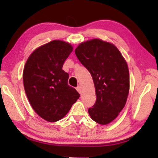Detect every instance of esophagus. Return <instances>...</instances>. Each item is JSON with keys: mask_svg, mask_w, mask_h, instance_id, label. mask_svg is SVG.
I'll return each mask as SVG.
<instances>
[{"mask_svg": "<svg viewBox=\"0 0 158 158\" xmlns=\"http://www.w3.org/2000/svg\"><path fill=\"white\" fill-rule=\"evenodd\" d=\"M76 89L77 90V92H78L80 94H81V93H82V89H81V86H78V87H77L76 88Z\"/></svg>", "mask_w": 158, "mask_h": 158, "instance_id": "1", "label": "esophagus"}]
</instances>
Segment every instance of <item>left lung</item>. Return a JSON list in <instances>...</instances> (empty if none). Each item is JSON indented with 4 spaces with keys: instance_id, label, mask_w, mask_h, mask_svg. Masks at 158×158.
Instances as JSON below:
<instances>
[{
    "instance_id": "8db88e82",
    "label": "left lung",
    "mask_w": 158,
    "mask_h": 158,
    "mask_svg": "<svg viewBox=\"0 0 158 158\" xmlns=\"http://www.w3.org/2000/svg\"><path fill=\"white\" fill-rule=\"evenodd\" d=\"M75 52L94 83L96 100L89 108V115L96 123L108 124L122 111L128 96L130 76L126 60L113 44L98 39L81 43Z\"/></svg>"
}]
</instances>
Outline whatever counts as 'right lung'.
I'll return each instance as SVG.
<instances>
[{"label":"right lung","mask_w":158,"mask_h":158,"mask_svg":"<svg viewBox=\"0 0 158 158\" xmlns=\"http://www.w3.org/2000/svg\"><path fill=\"white\" fill-rule=\"evenodd\" d=\"M72 52L69 43L54 40L35 49L23 69V86L29 102L48 122L62 119L80 96L68 85L69 75L62 70Z\"/></svg>","instance_id":"right-lung-1"}]
</instances>
